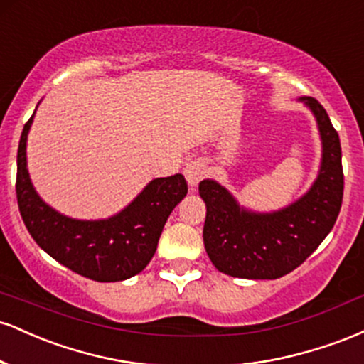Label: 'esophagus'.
<instances>
[{"label": "esophagus", "mask_w": 364, "mask_h": 364, "mask_svg": "<svg viewBox=\"0 0 364 364\" xmlns=\"http://www.w3.org/2000/svg\"><path fill=\"white\" fill-rule=\"evenodd\" d=\"M185 178L191 188L198 186V183L207 176V168L202 161H191L185 166Z\"/></svg>", "instance_id": "obj_1"}]
</instances>
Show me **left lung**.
I'll list each match as a JSON object with an SVG mask.
<instances>
[{"label": "left lung", "instance_id": "8db88e82", "mask_svg": "<svg viewBox=\"0 0 364 364\" xmlns=\"http://www.w3.org/2000/svg\"><path fill=\"white\" fill-rule=\"evenodd\" d=\"M315 114L321 136L318 178L298 202L272 214H255L212 179L200 181L207 205L203 245L217 270L240 279H279L292 272L332 231L344 195L339 133L313 97H301Z\"/></svg>", "mask_w": 364, "mask_h": 364}]
</instances>
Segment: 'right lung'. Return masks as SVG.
<instances>
[{
    "mask_svg": "<svg viewBox=\"0 0 364 364\" xmlns=\"http://www.w3.org/2000/svg\"><path fill=\"white\" fill-rule=\"evenodd\" d=\"M32 118L20 136L15 188L20 215L36 243L61 265L92 281H124L141 272L156 253L169 214L188 193L185 176L154 179L111 219H70L46 205L28 178L25 147Z\"/></svg>",
    "mask_w": 364,
    "mask_h": 364,
    "instance_id": "1",
    "label": "right lung"
}]
</instances>
